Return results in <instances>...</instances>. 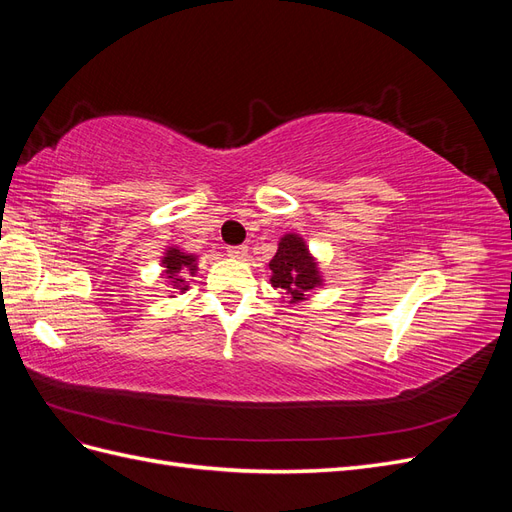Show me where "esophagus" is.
Returning a JSON list of instances; mask_svg holds the SVG:
<instances>
[{"instance_id": "esophagus-1", "label": "esophagus", "mask_w": 512, "mask_h": 512, "mask_svg": "<svg viewBox=\"0 0 512 512\" xmlns=\"http://www.w3.org/2000/svg\"><path fill=\"white\" fill-rule=\"evenodd\" d=\"M228 256L235 258V260H243L247 256V247L245 245H235V247H228Z\"/></svg>"}]
</instances>
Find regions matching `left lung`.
<instances>
[{
    "label": "left lung",
    "mask_w": 512,
    "mask_h": 512,
    "mask_svg": "<svg viewBox=\"0 0 512 512\" xmlns=\"http://www.w3.org/2000/svg\"><path fill=\"white\" fill-rule=\"evenodd\" d=\"M271 286L282 290L290 305L309 299V294L324 286V275L316 256L297 232H286L277 243V252L269 260Z\"/></svg>",
    "instance_id": "obj_1"
}]
</instances>
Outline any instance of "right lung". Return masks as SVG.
<instances>
[{"label":"right lung","instance_id":"right-lung-1","mask_svg":"<svg viewBox=\"0 0 512 512\" xmlns=\"http://www.w3.org/2000/svg\"><path fill=\"white\" fill-rule=\"evenodd\" d=\"M160 267L168 286L175 288L177 294H183L190 288V277H196L198 273V256L179 250L177 245H170L164 250ZM170 297H175V294H170Z\"/></svg>","mask_w":512,"mask_h":512}]
</instances>
